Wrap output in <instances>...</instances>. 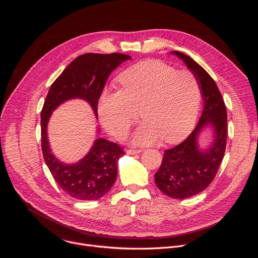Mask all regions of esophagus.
<instances>
[{
    "mask_svg": "<svg viewBox=\"0 0 258 258\" xmlns=\"http://www.w3.org/2000/svg\"><path fill=\"white\" fill-rule=\"evenodd\" d=\"M142 152V150H133V149H131V150H127L126 151V154H128V155H135V154H139V153H141Z\"/></svg>",
    "mask_w": 258,
    "mask_h": 258,
    "instance_id": "1",
    "label": "esophagus"
}]
</instances>
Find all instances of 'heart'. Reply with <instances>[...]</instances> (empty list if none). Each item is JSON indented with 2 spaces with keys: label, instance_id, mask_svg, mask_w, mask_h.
Masks as SVG:
<instances>
[{
  "label": "heart",
  "instance_id": "obj_1",
  "mask_svg": "<svg viewBox=\"0 0 258 258\" xmlns=\"http://www.w3.org/2000/svg\"><path fill=\"white\" fill-rule=\"evenodd\" d=\"M118 82L122 89L104 91L98 103L100 120L112 136L123 138L140 109L144 122L132 136L134 145L153 144L161 138L175 143L190 134L201 97L191 72L147 60L125 69Z\"/></svg>",
  "mask_w": 258,
  "mask_h": 258
}]
</instances>
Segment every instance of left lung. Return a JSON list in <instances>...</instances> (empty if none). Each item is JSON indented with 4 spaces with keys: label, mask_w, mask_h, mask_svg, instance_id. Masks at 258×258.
<instances>
[{
    "label": "left lung",
    "mask_w": 258,
    "mask_h": 258,
    "mask_svg": "<svg viewBox=\"0 0 258 258\" xmlns=\"http://www.w3.org/2000/svg\"><path fill=\"white\" fill-rule=\"evenodd\" d=\"M179 58L196 78L203 99V111L191 135L169 150H165L155 183L166 196L186 199L205 190L215 177L227 145V110L222 95L211 77L191 57L178 51ZM205 129L213 132V142L205 149L199 138Z\"/></svg>",
    "instance_id": "1"
}]
</instances>
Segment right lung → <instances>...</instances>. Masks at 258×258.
<instances>
[{"mask_svg":"<svg viewBox=\"0 0 258 258\" xmlns=\"http://www.w3.org/2000/svg\"><path fill=\"white\" fill-rule=\"evenodd\" d=\"M132 59L120 53H88L73 60L52 84L41 112L42 150L55 181L70 197L98 200L112 188L117 176V163L124 154L113 142L98 138L88 154L76 163L60 161L52 152L48 139V123L54 110L72 99L88 102L98 118V101L111 72ZM99 133V128H97Z\"/></svg>","mask_w":258,"mask_h":258,"instance_id":"right-lung-1","label":"right lung"}]
</instances>
